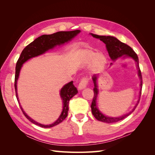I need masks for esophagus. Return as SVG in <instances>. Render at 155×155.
Instances as JSON below:
<instances>
[{
	"mask_svg": "<svg viewBox=\"0 0 155 155\" xmlns=\"http://www.w3.org/2000/svg\"><path fill=\"white\" fill-rule=\"evenodd\" d=\"M87 85H88L87 78H84L81 79V81H80V83H79L78 89H79V90H83V89H84L87 87Z\"/></svg>",
	"mask_w": 155,
	"mask_h": 155,
	"instance_id": "1",
	"label": "esophagus"
}]
</instances>
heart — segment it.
Returning <instances> with one entry per match:
<instances>
[{
	"instance_id": "heart-1",
	"label": "heart",
	"mask_w": 155,
	"mask_h": 155,
	"mask_svg": "<svg viewBox=\"0 0 155 155\" xmlns=\"http://www.w3.org/2000/svg\"><path fill=\"white\" fill-rule=\"evenodd\" d=\"M85 59L87 63H91L92 61L93 68L96 71H101L105 67L107 62L106 56L102 53H97L95 55L94 52L91 50L85 51Z\"/></svg>"
}]
</instances>
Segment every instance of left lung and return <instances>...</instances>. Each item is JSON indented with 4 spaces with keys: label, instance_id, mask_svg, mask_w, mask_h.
Returning <instances> with one entry per match:
<instances>
[{
    "label": "left lung",
    "instance_id": "8db88e82",
    "mask_svg": "<svg viewBox=\"0 0 155 155\" xmlns=\"http://www.w3.org/2000/svg\"><path fill=\"white\" fill-rule=\"evenodd\" d=\"M91 35L95 37L96 39H99L100 41H103L104 43L106 45V48L108 51V53L110 56V59L115 61L116 59L118 58H130L134 60V61L137 64V67L138 69V77L140 79V91L139 93V100L137 101V104L135 105L133 110L129 113L125 114L123 116H120V117H110V116H107L102 114L100 112V110L98 109L97 107V97L98 94V88H97V75L94 74L93 75L92 77V81L94 83V97L92 101L91 104V110H92V113L93 116L95 117V118L98 121H102V122H105L107 124H112V123H115L117 121H119L125 118L126 117L129 116L132 112L135 110L136 107H137L140 96H141L142 93V73L140 71V69L139 67V61H138V58L137 54L134 52V51L129 46L126 45L122 42L119 41L118 39L112 36H106V35H98L96 34H91ZM112 64V63H110V65Z\"/></svg>",
    "mask_w": 155,
    "mask_h": 155
}]
</instances>
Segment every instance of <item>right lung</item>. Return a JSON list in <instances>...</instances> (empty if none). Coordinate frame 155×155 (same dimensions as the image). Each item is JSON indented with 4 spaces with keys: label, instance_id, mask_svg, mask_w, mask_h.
<instances>
[{
    "label": "right lung",
    "instance_id": "add662e5",
    "mask_svg": "<svg viewBox=\"0 0 155 155\" xmlns=\"http://www.w3.org/2000/svg\"><path fill=\"white\" fill-rule=\"evenodd\" d=\"M80 30H74L70 31H58L54 33L53 34L50 35H43L38 38L35 39L34 41L31 42L30 44L24 48L22 50V53L18 58L15 68V89L16 92V97L18 104L22 111L23 114L26 116V118L30 121L31 123L34 124L35 125H39L41 127L44 128H50L54 126L58 125L59 124L61 123L62 121L67 118L68 115V103L71 98L74 96L78 92L77 88L74 87L73 81H70L68 83L64 85L60 91V96L63 100V110L61 113L58 120L55 122L50 125H44L40 123L37 122L35 120L31 119L30 116L27 115V114L23 110L22 108L19 100L17 94V80L19 76V73L22 67V64H24L28 60L37 57V56L43 54H45L46 51L48 50L54 48L55 46L58 45H61L68 42L71 41L73 38H74L79 33H80Z\"/></svg>",
    "mask_w": 155,
    "mask_h": 155
}]
</instances>
